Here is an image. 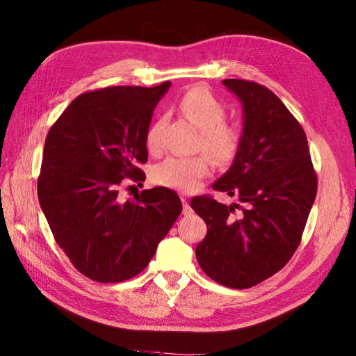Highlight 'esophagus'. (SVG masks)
Returning a JSON list of instances; mask_svg holds the SVG:
<instances>
[{
	"label": "esophagus",
	"mask_w": 356,
	"mask_h": 356,
	"mask_svg": "<svg viewBox=\"0 0 356 356\" xmlns=\"http://www.w3.org/2000/svg\"><path fill=\"white\" fill-rule=\"evenodd\" d=\"M181 201H183V213L186 214V216H190L193 213V210H192V207H190V204H188V201L186 197H181Z\"/></svg>",
	"instance_id": "esophagus-1"
}]
</instances>
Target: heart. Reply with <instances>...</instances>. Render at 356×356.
<instances>
[{"label": "heart", "instance_id": "b5f03b06", "mask_svg": "<svg viewBox=\"0 0 356 356\" xmlns=\"http://www.w3.org/2000/svg\"><path fill=\"white\" fill-rule=\"evenodd\" d=\"M179 108L201 129L202 148L216 161L229 163L236 157L240 149L241 134L236 127L225 124L228 113L218 98L202 88H195L184 95ZM163 127L164 119H159L146 133V146L151 152H157L161 148ZM210 170L211 164L205 155L169 157L154 168L152 179L160 186L187 193L195 190Z\"/></svg>", "mask_w": 356, "mask_h": 356}]
</instances>
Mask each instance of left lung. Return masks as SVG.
Masks as SVG:
<instances>
[{"instance_id": "8db88e82", "label": "left lung", "mask_w": 356, "mask_h": 356, "mask_svg": "<svg viewBox=\"0 0 356 356\" xmlns=\"http://www.w3.org/2000/svg\"><path fill=\"white\" fill-rule=\"evenodd\" d=\"M222 84L241 104L243 128L231 168L213 188L237 196L245 207L236 213V202L192 199L208 228L196 259L216 282L249 289L281 270L298 249L317 177L305 131L272 90L234 78Z\"/></svg>"}]
</instances>
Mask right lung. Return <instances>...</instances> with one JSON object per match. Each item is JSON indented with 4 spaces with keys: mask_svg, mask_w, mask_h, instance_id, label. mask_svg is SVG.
Returning <instances> with one entry per match:
<instances>
[{
    "mask_svg": "<svg viewBox=\"0 0 356 356\" xmlns=\"http://www.w3.org/2000/svg\"><path fill=\"white\" fill-rule=\"evenodd\" d=\"M170 88L115 86L76 97L51 127L38 196L57 245L98 282L133 278L149 264L183 211L168 187L120 201L125 179L145 181L146 133Z\"/></svg>",
    "mask_w": 356,
    "mask_h": 356,
    "instance_id": "1",
    "label": "right lung"
}]
</instances>
